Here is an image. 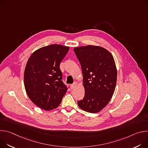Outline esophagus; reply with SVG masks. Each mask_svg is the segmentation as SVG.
I'll return each mask as SVG.
<instances>
[{
    "label": "esophagus",
    "mask_w": 148,
    "mask_h": 148,
    "mask_svg": "<svg viewBox=\"0 0 148 148\" xmlns=\"http://www.w3.org/2000/svg\"><path fill=\"white\" fill-rule=\"evenodd\" d=\"M76 85H77V83H76V82H74V84H71L70 86V88H71V89H73V88L75 87V86H76Z\"/></svg>",
    "instance_id": "1"
}]
</instances>
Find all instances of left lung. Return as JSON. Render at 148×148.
<instances>
[{"label":"left lung","mask_w":148,"mask_h":148,"mask_svg":"<svg viewBox=\"0 0 148 148\" xmlns=\"http://www.w3.org/2000/svg\"><path fill=\"white\" fill-rule=\"evenodd\" d=\"M74 51L81 64L85 89V96L77 102L78 107L88 112H98L108 103L115 91L117 71L114 57L99 46L75 47Z\"/></svg>","instance_id":"1"}]
</instances>
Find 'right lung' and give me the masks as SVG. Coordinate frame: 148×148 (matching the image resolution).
Masks as SVG:
<instances>
[{
  "instance_id": "add662e5",
  "label": "right lung",
  "mask_w": 148,
  "mask_h": 148,
  "mask_svg": "<svg viewBox=\"0 0 148 148\" xmlns=\"http://www.w3.org/2000/svg\"><path fill=\"white\" fill-rule=\"evenodd\" d=\"M69 50V47L51 45L35 51L27 61L25 90L30 100L44 110L56 108L67 92L60 64Z\"/></svg>"
}]
</instances>
